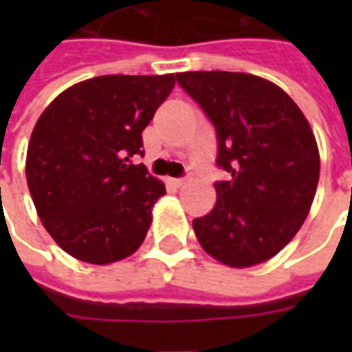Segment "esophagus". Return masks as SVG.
Instances as JSON below:
<instances>
[{"mask_svg": "<svg viewBox=\"0 0 352 352\" xmlns=\"http://www.w3.org/2000/svg\"><path fill=\"white\" fill-rule=\"evenodd\" d=\"M166 182H168V184H171V186L181 188L188 182V177H184V179H171V177H168V179H166Z\"/></svg>", "mask_w": 352, "mask_h": 352, "instance_id": "esophagus-1", "label": "esophagus"}]
</instances>
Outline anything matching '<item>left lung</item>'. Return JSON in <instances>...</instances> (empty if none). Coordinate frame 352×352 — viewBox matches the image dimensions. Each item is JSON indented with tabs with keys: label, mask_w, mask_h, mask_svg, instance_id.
Instances as JSON below:
<instances>
[{
	"label": "left lung",
	"mask_w": 352,
	"mask_h": 352,
	"mask_svg": "<svg viewBox=\"0 0 352 352\" xmlns=\"http://www.w3.org/2000/svg\"><path fill=\"white\" fill-rule=\"evenodd\" d=\"M177 82L214 122L217 203L193 219L206 254L232 268L272 259L307 219L320 179L312 127L292 98L270 80L248 73L192 71Z\"/></svg>",
	"instance_id": "1"
}]
</instances>
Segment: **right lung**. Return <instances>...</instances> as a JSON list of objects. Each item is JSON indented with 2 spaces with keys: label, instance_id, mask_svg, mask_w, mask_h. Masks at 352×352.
I'll use <instances>...</instances> for the list:
<instances>
[{
  "label": "right lung",
  "instance_id": "right-lung-1",
  "mask_svg": "<svg viewBox=\"0 0 352 352\" xmlns=\"http://www.w3.org/2000/svg\"><path fill=\"white\" fill-rule=\"evenodd\" d=\"M175 74H106L60 93L30 135L25 175L41 225L69 256L109 265L146 239L164 182L144 164L142 131Z\"/></svg>",
  "mask_w": 352,
  "mask_h": 352
}]
</instances>
